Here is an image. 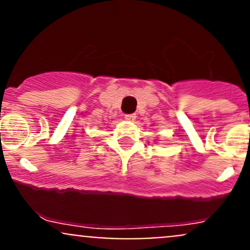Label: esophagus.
Listing matches in <instances>:
<instances>
[{
    "label": "esophagus",
    "instance_id": "1",
    "mask_svg": "<svg viewBox=\"0 0 250 250\" xmlns=\"http://www.w3.org/2000/svg\"><path fill=\"white\" fill-rule=\"evenodd\" d=\"M135 119H136V114H127V115H125V120H127V121L133 122L135 121Z\"/></svg>",
    "mask_w": 250,
    "mask_h": 250
}]
</instances>
